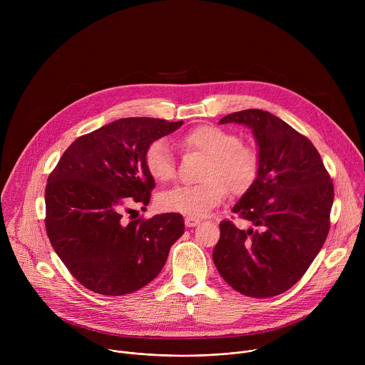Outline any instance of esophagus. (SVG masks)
<instances>
[{"mask_svg":"<svg viewBox=\"0 0 365 365\" xmlns=\"http://www.w3.org/2000/svg\"><path fill=\"white\" fill-rule=\"evenodd\" d=\"M185 224H186V227L193 228V227H196V225H199V224H200V220H197V218H192V217H186V218H185Z\"/></svg>","mask_w":365,"mask_h":365,"instance_id":"esophagus-1","label":"esophagus"}]
</instances>
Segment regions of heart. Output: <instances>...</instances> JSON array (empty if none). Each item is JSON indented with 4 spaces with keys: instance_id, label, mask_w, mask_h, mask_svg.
<instances>
[{
    "instance_id": "heart-1",
    "label": "heart",
    "mask_w": 365,
    "mask_h": 365,
    "mask_svg": "<svg viewBox=\"0 0 365 365\" xmlns=\"http://www.w3.org/2000/svg\"><path fill=\"white\" fill-rule=\"evenodd\" d=\"M186 150L207 155L199 185H179L159 196L162 210L186 217H203L227 196V187L245 193L255 182L259 168L258 153L241 143L240 137L217 125H199L182 138ZM144 165L158 182H169L176 176V159L166 140L153 141L144 154Z\"/></svg>"
}]
</instances>
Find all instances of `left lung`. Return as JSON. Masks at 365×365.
<instances>
[{
    "label": "left lung",
    "instance_id": "8db88e82",
    "mask_svg": "<svg viewBox=\"0 0 365 365\" xmlns=\"http://www.w3.org/2000/svg\"><path fill=\"white\" fill-rule=\"evenodd\" d=\"M228 123L248 127L257 143V179L232 207L254 227L238 230L222 221L212 258L234 290L277 296L299 282L321 251L334 185L315 145L279 117L244 110L220 121Z\"/></svg>",
    "mask_w": 365,
    "mask_h": 365
}]
</instances>
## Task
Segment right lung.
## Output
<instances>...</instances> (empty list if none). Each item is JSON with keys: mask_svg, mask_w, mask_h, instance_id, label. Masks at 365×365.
<instances>
[{"mask_svg": "<svg viewBox=\"0 0 365 365\" xmlns=\"http://www.w3.org/2000/svg\"><path fill=\"white\" fill-rule=\"evenodd\" d=\"M183 121L121 118L75 140L46 186V231L72 276L91 292L123 296L158 276L183 235L180 214L125 222L130 203L148 205L154 179L147 147Z\"/></svg>", "mask_w": 365, "mask_h": 365, "instance_id": "1", "label": "right lung"}]
</instances>
